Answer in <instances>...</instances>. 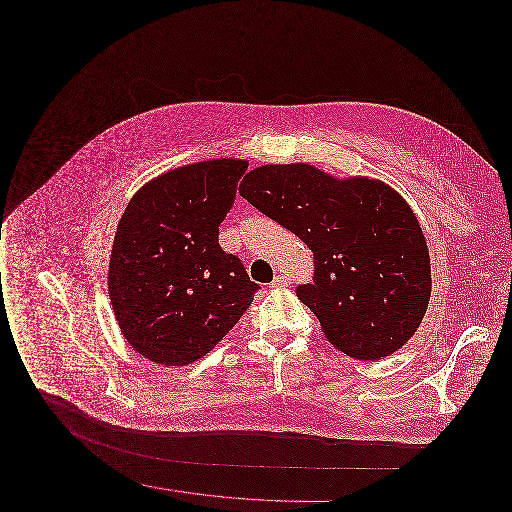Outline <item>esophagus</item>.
<instances>
[{"instance_id": "esophagus-1", "label": "esophagus", "mask_w": 512, "mask_h": 512, "mask_svg": "<svg viewBox=\"0 0 512 512\" xmlns=\"http://www.w3.org/2000/svg\"><path fill=\"white\" fill-rule=\"evenodd\" d=\"M290 284V276H286V274H278V276H274V280H272V288H286Z\"/></svg>"}]
</instances>
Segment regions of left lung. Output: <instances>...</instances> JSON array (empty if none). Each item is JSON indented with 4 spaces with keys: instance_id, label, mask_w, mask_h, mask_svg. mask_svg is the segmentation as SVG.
I'll use <instances>...</instances> for the list:
<instances>
[{
    "instance_id": "obj_1",
    "label": "left lung",
    "mask_w": 512,
    "mask_h": 512,
    "mask_svg": "<svg viewBox=\"0 0 512 512\" xmlns=\"http://www.w3.org/2000/svg\"><path fill=\"white\" fill-rule=\"evenodd\" d=\"M240 195L313 251L315 282L295 293L338 351L380 361L413 338L432 295L430 253L391 186L292 163L247 172Z\"/></svg>"
}]
</instances>
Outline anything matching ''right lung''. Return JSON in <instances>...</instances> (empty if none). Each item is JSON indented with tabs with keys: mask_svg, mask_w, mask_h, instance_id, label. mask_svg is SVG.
Masks as SVG:
<instances>
[{
	"mask_svg": "<svg viewBox=\"0 0 512 512\" xmlns=\"http://www.w3.org/2000/svg\"><path fill=\"white\" fill-rule=\"evenodd\" d=\"M245 171L242 159H213L163 172L122 213L109 297L122 336L151 363L186 366L205 357L259 290L219 245Z\"/></svg>",
	"mask_w": 512,
	"mask_h": 512,
	"instance_id": "add662e5",
	"label": "right lung"
}]
</instances>
